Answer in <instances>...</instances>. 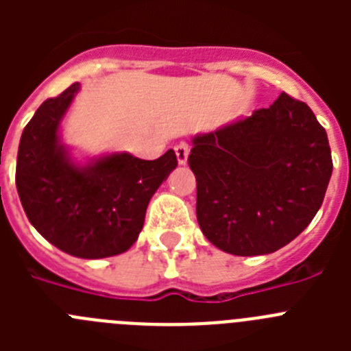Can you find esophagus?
I'll use <instances>...</instances> for the list:
<instances>
[{
	"label": "esophagus",
	"instance_id": "1",
	"mask_svg": "<svg viewBox=\"0 0 351 351\" xmlns=\"http://www.w3.org/2000/svg\"><path fill=\"white\" fill-rule=\"evenodd\" d=\"M188 154H190V149H188V144L181 142V144L176 145V156H178L179 165H184L188 161Z\"/></svg>",
	"mask_w": 351,
	"mask_h": 351
}]
</instances>
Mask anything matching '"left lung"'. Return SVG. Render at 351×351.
I'll return each instance as SVG.
<instances>
[{"instance_id":"left-lung-1","label":"left lung","mask_w":351,"mask_h":351,"mask_svg":"<svg viewBox=\"0 0 351 351\" xmlns=\"http://www.w3.org/2000/svg\"><path fill=\"white\" fill-rule=\"evenodd\" d=\"M188 163L200 230L237 256L291 243L318 213L332 176L327 132L287 93L269 108L193 137Z\"/></svg>"}]
</instances>
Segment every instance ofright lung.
<instances>
[{
  "label": "right lung",
  "instance_id": "1",
  "mask_svg": "<svg viewBox=\"0 0 351 351\" xmlns=\"http://www.w3.org/2000/svg\"><path fill=\"white\" fill-rule=\"evenodd\" d=\"M71 84L43 101L19 142L15 184L27 219L49 243L79 258H107L133 246L149 200L178 158L112 153L77 165L60 141L61 119L79 93Z\"/></svg>",
  "mask_w": 351,
  "mask_h": 351
}]
</instances>
